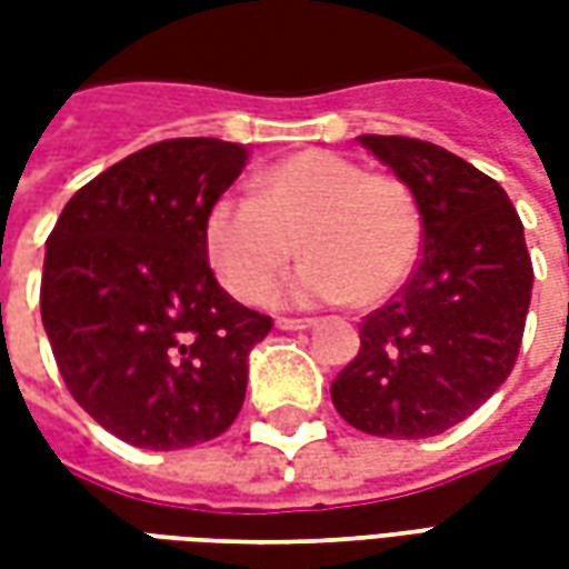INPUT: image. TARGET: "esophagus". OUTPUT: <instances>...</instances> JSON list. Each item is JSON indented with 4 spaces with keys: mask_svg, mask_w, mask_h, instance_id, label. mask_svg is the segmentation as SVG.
I'll return each instance as SVG.
<instances>
[{
    "mask_svg": "<svg viewBox=\"0 0 569 569\" xmlns=\"http://www.w3.org/2000/svg\"><path fill=\"white\" fill-rule=\"evenodd\" d=\"M313 320L310 317H277V329L283 332H298V329H310Z\"/></svg>",
    "mask_w": 569,
    "mask_h": 569,
    "instance_id": "1",
    "label": "esophagus"
}]
</instances>
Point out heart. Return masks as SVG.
Segmentation results:
<instances>
[{"instance_id":"obj_1","label":"heart","mask_w":569,"mask_h":569,"mask_svg":"<svg viewBox=\"0 0 569 569\" xmlns=\"http://www.w3.org/2000/svg\"><path fill=\"white\" fill-rule=\"evenodd\" d=\"M308 259L273 301L381 305L415 271L423 212L406 179L369 173L329 149L296 151L264 167L252 198L222 194L203 216V249L219 283L261 301L296 259Z\"/></svg>"}]
</instances>
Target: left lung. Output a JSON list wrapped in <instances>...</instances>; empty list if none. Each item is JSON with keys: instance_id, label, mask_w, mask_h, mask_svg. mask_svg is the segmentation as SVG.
Returning a JSON list of instances; mask_svg holds the SVG:
<instances>
[{"instance_id": "obj_1", "label": "left lung", "mask_w": 569, "mask_h": 569, "mask_svg": "<svg viewBox=\"0 0 569 569\" xmlns=\"http://www.w3.org/2000/svg\"><path fill=\"white\" fill-rule=\"evenodd\" d=\"M423 212V256L408 283L359 322V353L332 381L350 427L429 439L466 420L515 369L533 264L500 182L441 146L366 133Z\"/></svg>"}]
</instances>
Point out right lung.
Returning <instances> with one entry per match:
<instances>
[{"label":"right lung","instance_id":"1","mask_svg":"<svg viewBox=\"0 0 569 569\" xmlns=\"http://www.w3.org/2000/svg\"><path fill=\"white\" fill-rule=\"evenodd\" d=\"M249 149L182 137L133 151L79 188L48 234L42 322L63 383L128 445L176 451L222 436L271 317L212 277L203 216Z\"/></svg>","mask_w":569,"mask_h":569}]
</instances>
